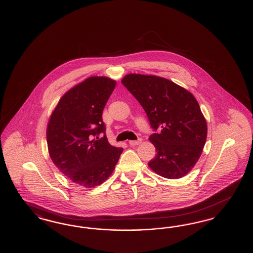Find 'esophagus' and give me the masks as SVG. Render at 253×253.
<instances>
[{"instance_id": "1", "label": "esophagus", "mask_w": 253, "mask_h": 253, "mask_svg": "<svg viewBox=\"0 0 253 253\" xmlns=\"http://www.w3.org/2000/svg\"><path fill=\"white\" fill-rule=\"evenodd\" d=\"M141 142H142V139L138 138L137 140H131V141H129V144L131 145V146H135V145L140 144Z\"/></svg>"}]
</instances>
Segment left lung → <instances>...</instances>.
Masks as SVG:
<instances>
[{
	"label": "left lung",
	"instance_id": "left-lung-1",
	"mask_svg": "<svg viewBox=\"0 0 253 253\" xmlns=\"http://www.w3.org/2000/svg\"><path fill=\"white\" fill-rule=\"evenodd\" d=\"M121 83L144 109L156 132L149 137L157 152L149 167L169 179L185 176L201 156L208 132L195 97L157 76L129 74Z\"/></svg>",
	"mask_w": 253,
	"mask_h": 253
}]
</instances>
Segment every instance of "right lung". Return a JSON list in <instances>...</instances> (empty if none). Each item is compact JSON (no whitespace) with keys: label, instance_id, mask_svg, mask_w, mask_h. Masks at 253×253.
<instances>
[{"label":"right lung","instance_id":"obj_1","mask_svg":"<svg viewBox=\"0 0 253 253\" xmlns=\"http://www.w3.org/2000/svg\"><path fill=\"white\" fill-rule=\"evenodd\" d=\"M115 86L116 82L105 77L86 79L62 96L48 121L46 138L52 161L70 180L86 188L106 180L123 151L109 143L102 121V111ZM100 133L105 135L98 139Z\"/></svg>","mask_w":253,"mask_h":253}]
</instances>
